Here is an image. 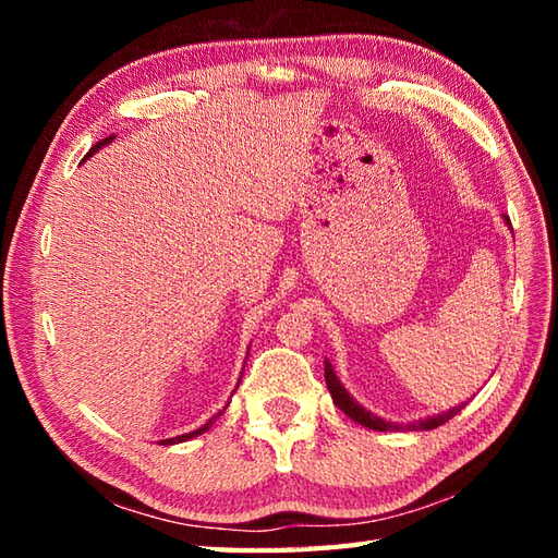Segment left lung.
<instances>
[{
	"mask_svg": "<svg viewBox=\"0 0 558 558\" xmlns=\"http://www.w3.org/2000/svg\"><path fill=\"white\" fill-rule=\"evenodd\" d=\"M504 220H506V225H511V220H508L506 216H504ZM324 372H326V386L330 390V396H333L336 405L342 412H345L352 422H357L362 426H369V429H374V432H426V429H436V426L446 424L450 417H456V414L462 410V405H458V408H450V410H446L441 414H434V417H426V420H420V422H410V424L386 422L381 417H376L374 412L364 410L360 402L348 393V388L340 384V378L336 376L333 366H330L328 360H326V369Z\"/></svg>",
	"mask_w": 558,
	"mask_h": 558,
	"instance_id": "obj_1",
	"label": "left lung"
}]
</instances>
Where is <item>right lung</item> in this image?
<instances>
[{
    "label": "right lung",
    "mask_w": 558,
    "mask_h": 558,
    "mask_svg": "<svg viewBox=\"0 0 558 558\" xmlns=\"http://www.w3.org/2000/svg\"><path fill=\"white\" fill-rule=\"evenodd\" d=\"M112 138H114V134L112 136H108V138H102V141H98V144L96 146H93L90 150H88V156L86 158H90L93 156V153H98L102 146H108V144H112ZM236 386H240V384H236ZM225 410V408H222ZM222 410L218 412V414H213V417L204 424V426H198V429H194V432H189V434H182V436H174V438H165V441H160L162 446H172V444H182V441H189V438H194V436H201V434H204V432H208L210 429V426H213V422H216L218 417H220V414H222Z\"/></svg>",
    "instance_id": "right-lung-1"
}]
</instances>
